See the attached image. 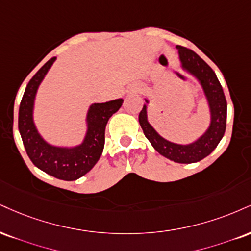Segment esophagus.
I'll list each match as a JSON object with an SVG mask.
<instances>
[{"mask_svg": "<svg viewBox=\"0 0 251 251\" xmlns=\"http://www.w3.org/2000/svg\"><path fill=\"white\" fill-rule=\"evenodd\" d=\"M132 91H134V92H137V90H132Z\"/></svg>", "mask_w": 251, "mask_h": 251, "instance_id": "34e87169", "label": "esophagus"}]
</instances>
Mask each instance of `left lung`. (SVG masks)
<instances>
[{
  "label": "left lung",
  "instance_id": "obj_1",
  "mask_svg": "<svg viewBox=\"0 0 251 251\" xmlns=\"http://www.w3.org/2000/svg\"><path fill=\"white\" fill-rule=\"evenodd\" d=\"M176 49L181 70L195 78L203 91L209 110V124L206 131L188 144L173 143L164 138L149 122L147 108L150 100L147 98H145L144 107L139 114V123L145 137L156 152L174 162L193 164L209 155L221 141L226 131L227 100L213 69L194 51L180 45H176Z\"/></svg>",
  "mask_w": 251,
  "mask_h": 251
}]
</instances>
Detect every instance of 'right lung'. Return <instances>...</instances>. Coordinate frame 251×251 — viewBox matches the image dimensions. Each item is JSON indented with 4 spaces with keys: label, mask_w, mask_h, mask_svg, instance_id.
<instances>
[{
    "label": "right lung",
    "mask_w": 251,
    "mask_h": 251,
    "mask_svg": "<svg viewBox=\"0 0 251 251\" xmlns=\"http://www.w3.org/2000/svg\"><path fill=\"white\" fill-rule=\"evenodd\" d=\"M56 62L48 60L30 79L19 111V131L26 154L36 167L57 179L74 181L92 170L100 158L105 144V127L113 113L122 107L124 99L93 102L87 108L85 134L76 145H55L39 133L34 119L36 97L42 81Z\"/></svg>",
    "instance_id": "right-lung-1"
}]
</instances>
